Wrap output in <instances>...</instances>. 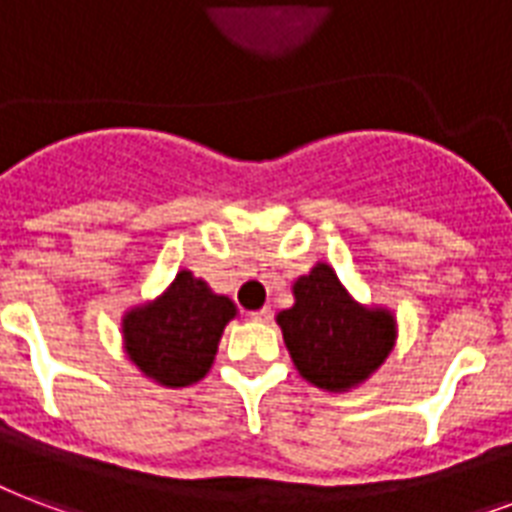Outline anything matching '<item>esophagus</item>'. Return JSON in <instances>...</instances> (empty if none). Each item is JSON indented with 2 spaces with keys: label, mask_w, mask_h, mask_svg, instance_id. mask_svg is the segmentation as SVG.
<instances>
[{
  "label": "esophagus",
  "mask_w": 512,
  "mask_h": 512,
  "mask_svg": "<svg viewBox=\"0 0 512 512\" xmlns=\"http://www.w3.org/2000/svg\"><path fill=\"white\" fill-rule=\"evenodd\" d=\"M249 317L255 319V322H268V319L273 317V311L268 306H263V308H257V311H252Z\"/></svg>",
  "instance_id": "obj_1"
}]
</instances>
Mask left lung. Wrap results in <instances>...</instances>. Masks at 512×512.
Wrapping results in <instances>:
<instances>
[{
	"instance_id": "8db88e82",
	"label": "left lung",
	"mask_w": 512,
	"mask_h": 512,
	"mask_svg": "<svg viewBox=\"0 0 512 512\" xmlns=\"http://www.w3.org/2000/svg\"><path fill=\"white\" fill-rule=\"evenodd\" d=\"M276 322L300 376L330 392L365 381L395 343V319L357 306L325 263L295 282V306Z\"/></svg>"
}]
</instances>
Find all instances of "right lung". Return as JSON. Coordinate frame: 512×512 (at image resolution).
<instances>
[{
    "instance_id": "add662e5",
    "label": "right lung",
    "mask_w": 512,
    "mask_h": 512,
    "mask_svg": "<svg viewBox=\"0 0 512 512\" xmlns=\"http://www.w3.org/2000/svg\"><path fill=\"white\" fill-rule=\"evenodd\" d=\"M233 317L236 306L228 298L182 271L155 303L123 319L128 357L163 386L195 384L212 368L222 330Z\"/></svg>"
}]
</instances>
